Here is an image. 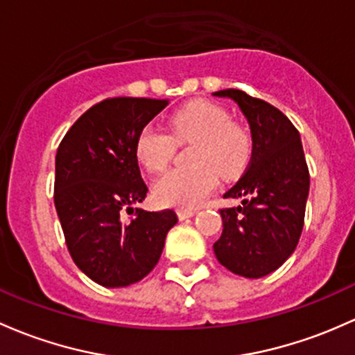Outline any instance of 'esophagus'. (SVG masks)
Returning a JSON list of instances; mask_svg holds the SVG:
<instances>
[{
  "label": "esophagus",
  "mask_w": 355,
  "mask_h": 355,
  "mask_svg": "<svg viewBox=\"0 0 355 355\" xmlns=\"http://www.w3.org/2000/svg\"><path fill=\"white\" fill-rule=\"evenodd\" d=\"M177 214L180 219H187V218H192V216L197 214V209L182 207V209H177Z\"/></svg>",
  "instance_id": "esophagus-1"
}]
</instances>
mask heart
Returning a JSON list of instances; mask_svg holds the SVG:
<instances>
[{"label": "heart", "mask_w": 355, "mask_h": 355, "mask_svg": "<svg viewBox=\"0 0 355 355\" xmlns=\"http://www.w3.org/2000/svg\"><path fill=\"white\" fill-rule=\"evenodd\" d=\"M171 136L146 125L136 141V156L149 171H162L171 162L175 141H196L192 168H177L156 180L153 193L165 206L196 207L218 184V173L234 177L248 163L252 137L243 125L231 122L230 114L212 102L189 103L170 119Z\"/></svg>", "instance_id": "1"}]
</instances>
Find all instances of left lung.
Segmentation results:
<instances>
[{"instance_id":"obj_1","label":"left lung","mask_w":355,"mask_h":355,"mask_svg":"<svg viewBox=\"0 0 355 355\" xmlns=\"http://www.w3.org/2000/svg\"><path fill=\"white\" fill-rule=\"evenodd\" d=\"M212 95L240 107L253 144L245 175L225 193L241 204L221 209L223 233L212 248L227 270L259 279L293 255L303 231L309 171L301 136L281 110L241 89Z\"/></svg>"}]
</instances>
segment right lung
I'll use <instances>...</instances> for the list:
<instances>
[{
    "label": "right lung",
    "instance_id": "right-lung-1",
    "mask_svg": "<svg viewBox=\"0 0 355 355\" xmlns=\"http://www.w3.org/2000/svg\"><path fill=\"white\" fill-rule=\"evenodd\" d=\"M168 100L107 98L73 124L55 155L54 204L74 263L103 287L139 282L155 268L166 233L178 218L171 209H122L143 202L136 141Z\"/></svg>",
    "mask_w": 355,
    "mask_h": 355
}]
</instances>
